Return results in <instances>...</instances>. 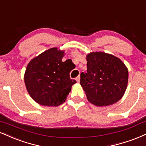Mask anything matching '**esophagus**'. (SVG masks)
Instances as JSON below:
<instances>
[{
  "mask_svg": "<svg viewBox=\"0 0 146 146\" xmlns=\"http://www.w3.org/2000/svg\"><path fill=\"white\" fill-rule=\"evenodd\" d=\"M75 80H76V81H77V82H80V75H78V76L77 77Z\"/></svg>",
  "mask_w": 146,
  "mask_h": 146,
  "instance_id": "34e87169",
  "label": "esophagus"
}]
</instances>
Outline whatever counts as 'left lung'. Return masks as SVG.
Wrapping results in <instances>:
<instances>
[{"instance_id":"left-lung-1","label":"left lung","mask_w":146,"mask_h":146,"mask_svg":"<svg viewBox=\"0 0 146 146\" xmlns=\"http://www.w3.org/2000/svg\"><path fill=\"white\" fill-rule=\"evenodd\" d=\"M87 72L80 75V84L87 99L99 107L114 104L123 96L129 71L119 58L102 52L86 56Z\"/></svg>"}]
</instances>
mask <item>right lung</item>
Wrapping results in <instances>:
<instances>
[{
  "mask_svg": "<svg viewBox=\"0 0 146 146\" xmlns=\"http://www.w3.org/2000/svg\"><path fill=\"white\" fill-rule=\"evenodd\" d=\"M64 51L50 48L35 57L24 73L26 90L35 102L43 106L56 107L66 101L76 83L70 78L74 65L72 60L62 62Z\"/></svg>",
  "mask_w": 146,
  "mask_h": 146,
  "instance_id": "obj_1",
  "label": "right lung"
}]
</instances>
